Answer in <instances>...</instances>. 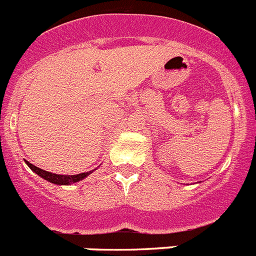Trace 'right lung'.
I'll use <instances>...</instances> for the list:
<instances>
[{"label":"right lung","mask_w":256,"mask_h":256,"mask_svg":"<svg viewBox=\"0 0 256 256\" xmlns=\"http://www.w3.org/2000/svg\"><path fill=\"white\" fill-rule=\"evenodd\" d=\"M25 162H26V164L29 166V168H30L32 171H34L36 174H39V176L43 177V178L47 180V181H50V182L57 184V185H70V184L78 182V181L85 178V177L89 176V174L93 172V171H89V172H84V174H71V176L70 174H68H68H50V172L44 171V170H40V168L36 167V166L29 163L28 160H25Z\"/></svg>","instance_id":"right-lung-1"}]
</instances>
